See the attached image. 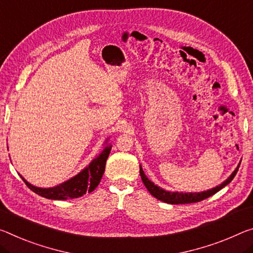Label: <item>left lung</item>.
<instances>
[{
	"mask_svg": "<svg viewBox=\"0 0 253 253\" xmlns=\"http://www.w3.org/2000/svg\"><path fill=\"white\" fill-rule=\"evenodd\" d=\"M241 162L239 163V166L236 167V169L232 172V174L228 177L225 181H223L218 186H216L211 189H208L205 191H200V192H181V191H168L164 190L163 188L156 186L154 182H152L150 179H148L145 173H144L143 168L139 166V174H141L142 181L145 184V187L147 188V190L150 191V194L152 196H154L155 198H158L159 200H161L163 203L167 204H172V205H178V204H191V203H197V202H202V200L206 199L211 196H213L216 192L219 191L222 188H224L226 184L230 183L233 178L235 177L236 172L239 170V167Z\"/></svg>",
	"mask_w": 253,
	"mask_h": 253,
	"instance_id": "1",
	"label": "left lung"
}]
</instances>
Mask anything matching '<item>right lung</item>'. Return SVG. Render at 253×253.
Here are the masks:
<instances>
[{
	"mask_svg": "<svg viewBox=\"0 0 253 253\" xmlns=\"http://www.w3.org/2000/svg\"><path fill=\"white\" fill-rule=\"evenodd\" d=\"M105 144H107V145L101 151V153L98 156H95L89 163V166L84 168L81 172H79L78 174L72 177L67 181H64L55 187H36L34 184L28 182L21 174H20V177L22 178L29 189L36 192L37 195L42 196L43 198L54 200H66L82 197L86 192L93 191L98 187L100 180L102 178L103 172H105L107 159L111 151V145L108 144V138L106 139Z\"/></svg>",
	"mask_w": 253,
	"mask_h": 253,
	"instance_id": "obj_1",
	"label": "right lung"
}]
</instances>
